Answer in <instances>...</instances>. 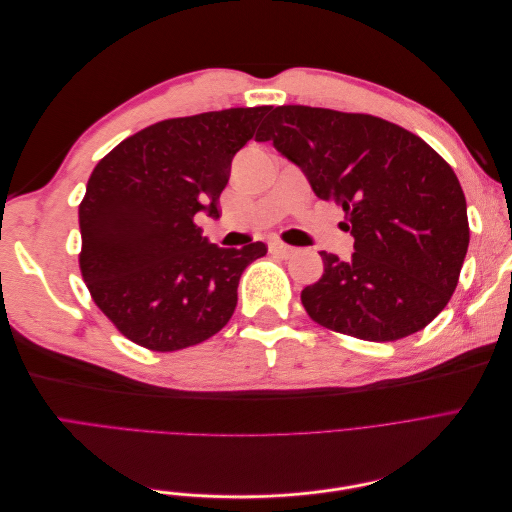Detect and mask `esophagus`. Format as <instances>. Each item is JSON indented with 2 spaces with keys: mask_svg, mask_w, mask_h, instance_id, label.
I'll use <instances>...</instances> for the list:
<instances>
[{
  "mask_svg": "<svg viewBox=\"0 0 512 512\" xmlns=\"http://www.w3.org/2000/svg\"><path fill=\"white\" fill-rule=\"evenodd\" d=\"M269 250H271L273 254H280V256H290V254H294V247H290V245H286V243H282V241H271V243H269Z\"/></svg>",
  "mask_w": 512,
  "mask_h": 512,
  "instance_id": "esophagus-1",
  "label": "esophagus"
}]
</instances>
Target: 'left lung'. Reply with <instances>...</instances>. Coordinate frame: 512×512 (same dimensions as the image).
Listing matches in <instances>:
<instances>
[{"mask_svg": "<svg viewBox=\"0 0 512 512\" xmlns=\"http://www.w3.org/2000/svg\"><path fill=\"white\" fill-rule=\"evenodd\" d=\"M256 141L297 164L318 198L346 211L354 254L320 252L303 288L309 318L367 342L425 329L457 288L468 252L466 196L423 138L374 115L277 106Z\"/></svg>", "mask_w": 512, "mask_h": 512, "instance_id": "8db88e82", "label": "left lung"}]
</instances>
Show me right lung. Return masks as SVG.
<instances>
[{
	"label": "right lung",
	"mask_w": 512,
	"mask_h": 512,
	"mask_svg": "<svg viewBox=\"0 0 512 512\" xmlns=\"http://www.w3.org/2000/svg\"><path fill=\"white\" fill-rule=\"evenodd\" d=\"M271 106L166 119L104 156L79 207L81 273L96 305L134 344L173 352L205 342L237 307L262 241L218 247L196 215L220 218L235 153Z\"/></svg>",
	"instance_id": "add662e5"
}]
</instances>
